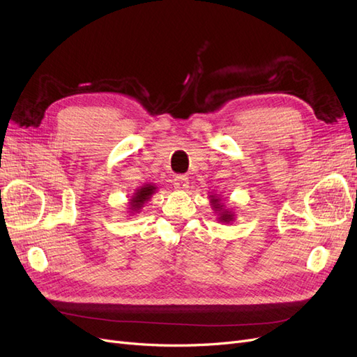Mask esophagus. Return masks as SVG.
<instances>
[{
  "label": "esophagus",
  "mask_w": 357,
  "mask_h": 357,
  "mask_svg": "<svg viewBox=\"0 0 357 357\" xmlns=\"http://www.w3.org/2000/svg\"><path fill=\"white\" fill-rule=\"evenodd\" d=\"M188 188H189V178L186 176H176L174 189L176 190H186Z\"/></svg>",
  "instance_id": "1"
}]
</instances>
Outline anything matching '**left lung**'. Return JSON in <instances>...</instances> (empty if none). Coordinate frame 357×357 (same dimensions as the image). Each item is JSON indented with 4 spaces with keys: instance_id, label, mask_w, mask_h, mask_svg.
Listing matches in <instances>:
<instances>
[{
    "instance_id": "obj_1",
    "label": "left lung",
    "mask_w": 357,
    "mask_h": 357,
    "mask_svg": "<svg viewBox=\"0 0 357 357\" xmlns=\"http://www.w3.org/2000/svg\"><path fill=\"white\" fill-rule=\"evenodd\" d=\"M210 202H211V207H213V210L219 213V220H220V222L229 223V222H232V220H234V215H235V214H234V213H231L229 210H226V208L223 207V204L220 202V199H219L218 197L210 195Z\"/></svg>"
}]
</instances>
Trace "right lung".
Here are the masks:
<instances>
[{
  "label": "right lung",
  "mask_w": 357,
  "mask_h": 357,
  "mask_svg": "<svg viewBox=\"0 0 357 357\" xmlns=\"http://www.w3.org/2000/svg\"><path fill=\"white\" fill-rule=\"evenodd\" d=\"M155 192H156L155 185H144L142 189H138L132 195L131 202H129V208H131L135 213H138V210L143 207L144 202L149 201L150 197H152Z\"/></svg>",
  "instance_id": "obj_1"
}]
</instances>
